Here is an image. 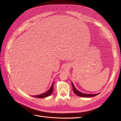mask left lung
Returning <instances> with one entry per match:
<instances>
[{
    "label": "left lung",
    "mask_w": 121,
    "mask_h": 121,
    "mask_svg": "<svg viewBox=\"0 0 121 121\" xmlns=\"http://www.w3.org/2000/svg\"><path fill=\"white\" fill-rule=\"evenodd\" d=\"M72 86H73V91L74 92V93L78 95V96L79 97H85V98H89V97H94V96H96L97 95H99V93H98V94H85V93H82L79 91H78L77 89L75 88V87H74L73 84V83L72 82Z\"/></svg>",
    "instance_id": "obj_1"
}]
</instances>
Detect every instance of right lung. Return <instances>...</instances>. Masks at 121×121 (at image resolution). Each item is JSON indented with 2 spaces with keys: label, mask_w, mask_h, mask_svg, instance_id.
<instances>
[{
  "label": "right lung",
  "mask_w": 121,
  "mask_h": 121,
  "mask_svg": "<svg viewBox=\"0 0 121 121\" xmlns=\"http://www.w3.org/2000/svg\"><path fill=\"white\" fill-rule=\"evenodd\" d=\"M53 82L52 83V86H51L47 92L44 93L43 94H42L41 95H37V96H33L32 97H36L38 98H43L47 97L50 96V95L52 94V93L53 92Z\"/></svg>",
  "instance_id": "obj_1"
}]
</instances>
